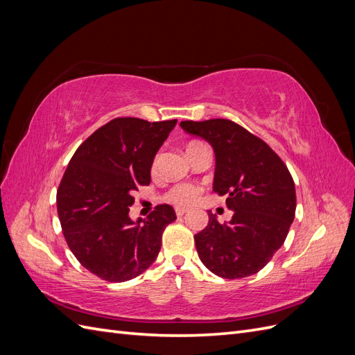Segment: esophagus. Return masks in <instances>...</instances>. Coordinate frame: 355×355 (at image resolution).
Masks as SVG:
<instances>
[{
	"instance_id": "esophagus-1",
	"label": "esophagus",
	"mask_w": 355,
	"mask_h": 355,
	"mask_svg": "<svg viewBox=\"0 0 355 355\" xmlns=\"http://www.w3.org/2000/svg\"><path fill=\"white\" fill-rule=\"evenodd\" d=\"M175 211H176L178 216H184V214L188 211V209H185V207H176Z\"/></svg>"
}]
</instances>
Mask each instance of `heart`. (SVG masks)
<instances>
[{
	"label": "heart",
	"mask_w": 355,
	"mask_h": 355,
	"mask_svg": "<svg viewBox=\"0 0 355 355\" xmlns=\"http://www.w3.org/2000/svg\"><path fill=\"white\" fill-rule=\"evenodd\" d=\"M157 161L158 159L155 158L154 166H153L154 168L157 167ZM198 194H200V188L191 185V184H180L168 191L167 200L175 202V204H179V206H189V204L197 201Z\"/></svg>",
	"instance_id": "obj_1"
}]
</instances>
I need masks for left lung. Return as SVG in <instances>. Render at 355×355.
Wrapping results in <instances>:
<instances>
[{
    "instance_id": "obj_1",
    "label": "left lung",
    "mask_w": 355,
    "mask_h": 355,
    "mask_svg": "<svg viewBox=\"0 0 355 355\" xmlns=\"http://www.w3.org/2000/svg\"><path fill=\"white\" fill-rule=\"evenodd\" d=\"M189 135L209 142L214 153L213 191L227 196L232 218L209 223L194 235L197 253L222 278L259 272L283 245L295 219L296 191L286 164L259 137L223 118L182 121Z\"/></svg>"
}]
</instances>
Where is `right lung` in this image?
Returning a JSON list of instances; mask_svg holds the SVG:
<instances>
[{
    "label": "right lung",
    "mask_w": 355,
    "mask_h": 355,
    "mask_svg": "<svg viewBox=\"0 0 355 355\" xmlns=\"http://www.w3.org/2000/svg\"><path fill=\"white\" fill-rule=\"evenodd\" d=\"M176 123L115 118L69 161L56 197L62 231L78 262L102 280L121 283L146 271L164 228L176 219L168 204L145 219L128 214L133 192L149 185L154 158Z\"/></svg>",
    "instance_id": "1"
}]
</instances>
